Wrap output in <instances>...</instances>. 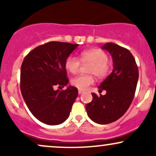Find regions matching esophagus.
I'll return each instance as SVG.
<instances>
[{
  "label": "esophagus",
  "instance_id": "esophagus-1",
  "mask_svg": "<svg viewBox=\"0 0 156 156\" xmlns=\"http://www.w3.org/2000/svg\"><path fill=\"white\" fill-rule=\"evenodd\" d=\"M83 92V90H81V89H78V94H82Z\"/></svg>",
  "mask_w": 156,
  "mask_h": 156
}]
</instances>
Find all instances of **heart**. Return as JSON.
I'll list each match as a JSON object with an SVG mask.
<instances>
[{
    "mask_svg": "<svg viewBox=\"0 0 156 156\" xmlns=\"http://www.w3.org/2000/svg\"><path fill=\"white\" fill-rule=\"evenodd\" d=\"M79 59L80 61L74 56L68 57L64 63L67 71L72 74L78 73L80 67V61L82 64H91L88 73L94 74L98 78H105L110 70L108 54L101 49H89L80 52ZM94 82V79L92 76L81 75L73 78L71 83L76 88L86 90Z\"/></svg>",
    "mask_w": 156,
    "mask_h": 156,
    "instance_id": "obj_1",
    "label": "heart"
}]
</instances>
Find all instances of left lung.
Returning a JSON list of instances; mask_svg holds the SVG:
<instances>
[{
  "label": "left lung",
  "instance_id": "1",
  "mask_svg": "<svg viewBox=\"0 0 156 156\" xmlns=\"http://www.w3.org/2000/svg\"><path fill=\"white\" fill-rule=\"evenodd\" d=\"M102 48L112 55V73L98 88L106 94L98 96L92 93V101L86 105L87 115L94 122L101 125L117 121L124 115L133 101L139 69L131 53L126 48L108 42Z\"/></svg>",
  "mask_w": 156,
  "mask_h": 156
}]
</instances>
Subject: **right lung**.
Instances as JSON below:
<instances>
[{
    "mask_svg": "<svg viewBox=\"0 0 156 156\" xmlns=\"http://www.w3.org/2000/svg\"><path fill=\"white\" fill-rule=\"evenodd\" d=\"M78 44L50 42L34 48L25 57L20 69V90L30 112L49 125L63 123L69 117L78 89L67 85L64 63Z\"/></svg>",
    "mask_w": 156,
    "mask_h": 156,
    "instance_id": "obj_1",
    "label": "right lung"
}]
</instances>
